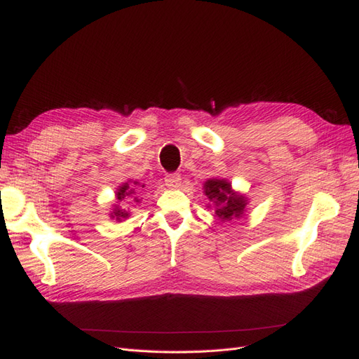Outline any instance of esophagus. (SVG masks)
<instances>
[{
	"label": "esophagus",
	"mask_w": 359,
	"mask_h": 359,
	"mask_svg": "<svg viewBox=\"0 0 359 359\" xmlns=\"http://www.w3.org/2000/svg\"><path fill=\"white\" fill-rule=\"evenodd\" d=\"M165 182L170 189H178L181 186V175L180 173H170V175L165 178Z\"/></svg>",
	"instance_id": "obj_1"
}]
</instances>
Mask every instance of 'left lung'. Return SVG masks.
Returning <instances> with one entry per match:
<instances>
[{
  "label": "left lung",
  "mask_w": 359,
  "mask_h": 359,
  "mask_svg": "<svg viewBox=\"0 0 359 359\" xmlns=\"http://www.w3.org/2000/svg\"><path fill=\"white\" fill-rule=\"evenodd\" d=\"M203 193L208 198V208H214L220 222H232L244 215L248 199L245 194L232 189V184L222 178H210L203 182Z\"/></svg>",
  "instance_id": "obj_1"
}]
</instances>
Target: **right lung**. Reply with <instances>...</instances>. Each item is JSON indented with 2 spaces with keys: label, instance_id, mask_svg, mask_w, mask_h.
Returning a JSON list of instances; mask_svg holds the SVG:
<instances>
[{
  "label": "right lung",
  "instance_id": "right-lung-1",
  "mask_svg": "<svg viewBox=\"0 0 359 359\" xmlns=\"http://www.w3.org/2000/svg\"><path fill=\"white\" fill-rule=\"evenodd\" d=\"M137 187H145V184H140L139 181H132L128 180L126 182H123L121 186H118L116 191H115V203L112 205V210L109 212V217L112 220H116V222H123V220H127L130 217V212L123 208L121 206V202H124L127 198H133V202H140L139 196H135L136 194V189Z\"/></svg>",
  "mask_w": 359,
  "mask_h": 359
}]
</instances>
